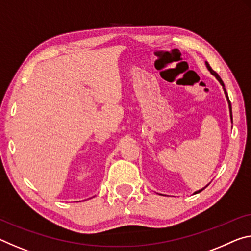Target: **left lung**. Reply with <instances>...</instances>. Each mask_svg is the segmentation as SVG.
I'll list each match as a JSON object with an SVG mask.
<instances>
[{
  "mask_svg": "<svg viewBox=\"0 0 251 251\" xmlns=\"http://www.w3.org/2000/svg\"><path fill=\"white\" fill-rule=\"evenodd\" d=\"M205 66H206V68H208V70L210 71V73H211V75H213L214 77L217 78V80L220 82V85L222 86V88H224V91H225V95H226V101H228V105H229V111H230V119H231V122H232V108H231V102H230V100H229V97H228V93H226V88H225V83H224V81L221 80V78L219 77V75L216 73V71L214 70H212V68L211 67H210V65L208 62L205 61ZM204 189V188H203ZM203 189H201V190H199V191H196V192H194V194H197V193H199V192H201L202 190Z\"/></svg>",
  "mask_w": 251,
  "mask_h": 251,
  "instance_id": "8db88e82",
  "label": "left lung"
}]
</instances>
